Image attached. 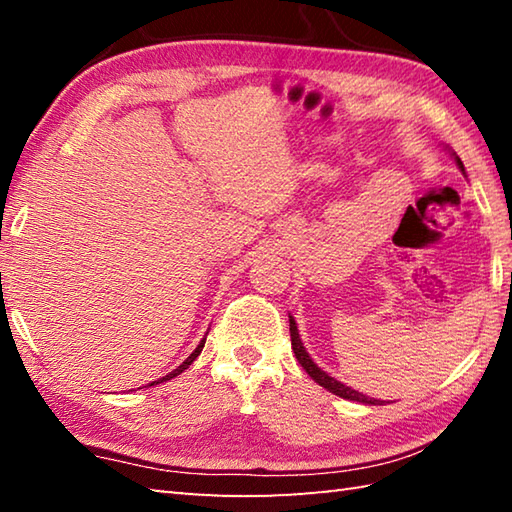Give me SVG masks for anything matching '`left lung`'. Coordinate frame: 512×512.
Listing matches in <instances>:
<instances>
[{"instance_id": "1", "label": "left lung", "mask_w": 512, "mask_h": 512, "mask_svg": "<svg viewBox=\"0 0 512 512\" xmlns=\"http://www.w3.org/2000/svg\"><path fill=\"white\" fill-rule=\"evenodd\" d=\"M451 156H453V160H455V165H458V169L464 173V165H462V160L458 158V154H455V151H451ZM288 319H290V341H292V352H295L297 361L301 363V367H303V369H306V374L314 380V383H319L323 389L332 391V394H334V396H339V398L354 400V402H363V405H380V400L369 398V396L361 394V391H356V389H352V387L343 385L341 380L332 378L328 372H323V369H321L317 363L312 361L310 354L306 352V347H303L295 319H292L290 314H288Z\"/></svg>"}]
</instances>
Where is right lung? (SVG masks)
Listing matches in <instances>:
<instances>
[{
    "instance_id": "right-lung-1",
    "label": "right lung",
    "mask_w": 512,
    "mask_h": 512,
    "mask_svg": "<svg viewBox=\"0 0 512 512\" xmlns=\"http://www.w3.org/2000/svg\"><path fill=\"white\" fill-rule=\"evenodd\" d=\"M206 334H209V332H206ZM204 343H206V336H204V339L200 341V345L198 347H195V350L187 356V358H184V363L182 365H178L176 369H173V372H169L167 376H162V378H158V380H154V383H149L147 387H151V385H160V383H167V380H171V378H176V376H180L182 372H184V369H187L193 361H195V358H198L200 356V352H202V347H204Z\"/></svg>"
}]
</instances>
